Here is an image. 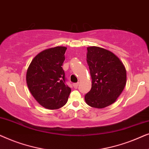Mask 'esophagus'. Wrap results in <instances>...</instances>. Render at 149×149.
<instances>
[{
  "label": "esophagus",
  "mask_w": 149,
  "mask_h": 149,
  "mask_svg": "<svg viewBox=\"0 0 149 149\" xmlns=\"http://www.w3.org/2000/svg\"><path fill=\"white\" fill-rule=\"evenodd\" d=\"M73 87H74V88H77L79 86V83H73Z\"/></svg>",
  "instance_id": "obj_1"
}]
</instances>
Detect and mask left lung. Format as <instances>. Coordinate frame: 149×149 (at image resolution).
I'll list each match as a JSON object with an SVG mask.
<instances>
[{
	"instance_id": "left-lung-1",
	"label": "left lung",
	"mask_w": 149,
	"mask_h": 149,
	"mask_svg": "<svg viewBox=\"0 0 149 149\" xmlns=\"http://www.w3.org/2000/svg\"><path fill=\"white\" fill-rule=\"evenodd\" d=\"M87 49L92 83L85 100L91 107L103 109L113 104L121 95L126 84V70L113 52L95 46Z\"/></svg>"
}]
</instances>
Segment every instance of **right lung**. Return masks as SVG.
<instances>
[{
	"label": "right lung",
	"mask_w": 149,
	"mask_h": 149,
	"mask_svg": "<svg viewBox=\"0 0 149 149\" xmlns=\"http://www.w3.org/2000/svg\"><path fill=\"white\" fill-rule=\"evenodd\" d=\"M66 47L45 49L34 57L26 73L28 89L36 101L47 109L66 104L71 89L66 84L62 64Z\"/></svg>",
	"instance_id": "obj_1"
}]
</instances>
